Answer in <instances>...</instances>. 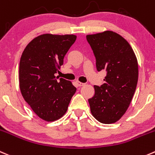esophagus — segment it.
Segmentation results:
<instances>
[{
    "instance_id": "1",
    "label": "esophagus",
    "mask_w": 155,
    "mask_h": 155,
    "mask_svg": "<svg viewBox=\"0 0 155 155\" xmlns=\"http://www.w3.org/2000/svg\"><path fill=\"white\" fill-rule=\"evenodd\" d=\"M76 84H77L78 86H79V87L83 86V85H85V83H82V82H76Z\"/></svg>"
}]
</instances>
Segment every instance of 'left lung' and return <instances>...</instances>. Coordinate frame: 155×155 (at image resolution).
I'll return each instance as SVG.
<instances>
[{
  "instance_id": "left-lung-1",
  "label": "left lung",
  "mask_w": 155,
  "mask_h": 155,
  "mask_svg": "<svg viewBox=\"0 0 155 155\" xmlns=\"http://www.w3.org/2000/svg\"><path fill=\"white\" fill-rule=\"evenodd\" d=\"M86 39L97 70L106 72L104 83L94 85V95L88 99L91 113L100 123L114 124L125 114L136 91L137 59L128 41L112 31L88 35Z\"/></svg>"
}]
</instances>
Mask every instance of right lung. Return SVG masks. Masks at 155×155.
<instances>
[{"label": "right lung", "mask_w": 155, "mask_h": 155, "mask_svg": "<svg viewBox=\"0 0 155 155\" xmlns=\"http://www.w3.org/2000/svg\"><path fill=\"white\" fill-rule=\"evenodd\" d=\"M76 39L74 35H41L28 43L21 56L22 97L36 115L48 122L64 115L76 91L71 82L55 76Z\"/></svg>", "instance_id": "obj_1"}]
</instances>
